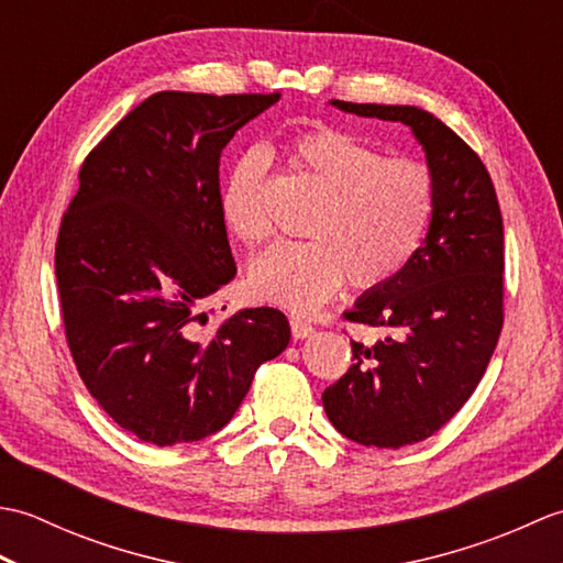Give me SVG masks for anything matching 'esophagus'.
<instances>
[{
	"instance_id": "obj_1",
	"label": "esophagus",
	"mask_w": 563,
	"mask_h": 563,
	"mask_svg": "<svg viewBox=\"0 0 563 563\" xmlns=\"http://www.w3.org/2000/svg\"><path fill=\"white\" fill-rule=\"evenodd\" d=\"M290 329H292V339H309L314 333V327L309 324V321L297 319V317L290 319Z\"/></svg>"
}]
</instances>
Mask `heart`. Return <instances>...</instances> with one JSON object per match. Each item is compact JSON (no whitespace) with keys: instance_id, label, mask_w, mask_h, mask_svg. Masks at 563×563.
<instances>
[{"instance_id":"1","label":"heart","mask_w":563,"mask_h":563,"mask_svg":"<svg viewBox=\"0 0 563 563\" xmlns=\"http://www.w3.org/2000/svg\"><path fill=\"white\" fill-rule=\"evenodd\" d=\"M290 159L324 198L305 227L309 239L273 244L251 263V295L307 314L336 295L345 275L355 288L391 280L421 246L435 208L428 166L385 157L339 128H314L295 137ZM266 178V154L249 150L220 188L222 220L249 246L271 234Z\"/></svg>"}]
</instances>
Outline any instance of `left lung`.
Listing matches in <instances>:
<instances>
[{
    "instance_id": "1",
    "label": "left lung",
    "mask_w": 563,
    "mask_h": 563,
    "mask_svg": "<svg viewBox=\"0 0 563 563\" xmlns=\"http://www.w3.org/2000/svg\"><path fill=\"white\" fill-rule=\"evenodd\" d=\"M331 103L409 125L435 181L423 244L343 314L389 333L373 345L351 341L353 365L321 394L341 435L399 450L445 426L492 361L504 329V218L479 154L435 115L416 106Z\"/></svg>"
}]
</instances>
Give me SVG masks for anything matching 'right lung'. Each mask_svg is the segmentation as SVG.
<instances>
[{
	"label": "right lung",
	"mask_w": 563,
	"mask_h": 563,
	"mask_svg": "<svg viewBox=\"0 0 563 563\" xmlns=\"http://www.w3.org/2000/svg\"><path fill=\"white\" fill-rule=\"evenodd\" d=\"M273 93L159 91L79 169L55 275L77 373L101 409L152 445L218 433L261 363L290 343L273 307L202 329L200 302L236 273L220 212V154Z\"/></svg>",
	"instance_id": "1"
}]
</instances>
